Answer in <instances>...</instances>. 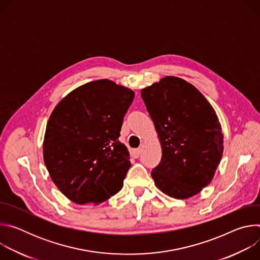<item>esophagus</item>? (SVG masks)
Listing matches in <instances>:
<instances>
[{
	"instance_id": "1",
	"label": "esophagus",
	"mask_w": 260,
	"mask_h": 260,
	"mask_svg": "<svg viewBox=\"0 0 260 260\" xmlns=\"http://www.w3.org/2000/svg\"><path fill=\"white\" fill-rule=\"evenodd\" d=\"M142 153V149L141 148H138V149H133L131 151V155L134 157V158H138Z\"/></svg>"
}]
</instances>
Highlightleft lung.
Instances as JSON below:
<instances>
[{"label":"left lung","instance_id":"obj_1","mask_svg":"<svg viewBox=\"0 0 260 260\" xmlns=\"http://www.w3.org/2000/svg\"><path fill=\"white\" fill-rule=\"evenodd\" d=\"M161 145L151 172L158 189L184 200L214 178L223 153V135L215 110L189 82L168 76L141 90Z\"/></svg>","mask_w":260,"mask_h":260}]
</instances>
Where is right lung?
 I'll list each match as a JSON object with an SVG mask.
<instances>
[{
  "label": "right lung",
  "instance_id": "right-lung-1",
  "mask_svg": "<svg viewBox=\"0 0 260 260\" xmlns=\"http://www.w3.org/2000/svg\"><path fill=\"white\" fill-rule=\"evenodd\" d=\"M135 92L101 79L71 91L54 108L43 142L45 166L62 194L78 205H99L116 194L131 168L119 142Z\"/></svg>",
  "mask_w": 260,
  "mask_h": 260
}]
</instances>
